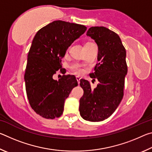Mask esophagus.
I'll return each mask as SVG.
<instances>
[{
    "mask_svg": "<svg viewBox=\"0 0 152 152\" xmlns=\"http://www.w3.org/2000/svg\"><path fill=\"white\" fill-rule=\"evenodd\" d=\"M76 80H77V81H78V84H79L80 80V77H78V76H76Z\"/></svg>",
    "mask_w": 152,
    "mask_h": 152,
    "instance_id": "34e87169",
    "label": "esophagus"
}]
</instances>
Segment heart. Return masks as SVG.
I'll return each mask as SVG.
<instances>
[{
	"label": "heart",
	"mask_w": 152,
	"mask_h": 152,
	"mask_svg": "<svg viewBox=\"0 0 152 152\" xmlns=\"http://www.w3.org/2000/svg\"><path fill=\"white\" fill-rule=\"evenodd\" d=\"M92 44H94V43H92V42H87V43H85V45H84V47L91 45ZM72 68L73 70L75 71V72L76 74H82V73L84 72V70H82V69L79 66V65H78V64H74V65L72 66Z\"/></svg>",
	"instance_id": "b5f03b06"
}]
</instances>
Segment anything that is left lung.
Returning a JSON list of instances; mask_svg holds the SVG:
<instances>
[{"label": "left lung", "instance_id": "8db88e82", "mask_svg": "<svg viewBox=\"0 0 152 152\" xmlns=\"http://www.w3.org/2000/svg\"><path fill=\"white\" fill-rule=\"evenodd\" d=\"M86 35L94 40L99 48V63L90 76L99 83L92 90L88 80H80L84 94L80 99V114L86 121H102L115 112L123 97L127 73L126 50L119 36L108 28L92 27Z\"/></svg>", "mask_w": 152, "mask_h": 152}]
</instances>
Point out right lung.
<instances>
[{
	"instance_id": "add662e5",
	"label": "right lung",
	"mask_w": 152,
	"mask_h": 152,
	"mask_svg": "<svg viewBox=\"0 0 152 152\" xmlns=\"http://www.w3.org/2000/svg\"><path fill=\"white\" fill-rule=\"evenodd\" d=\"M86 29L82 25L54 20L33 38L24 76L25 88L31 107L43 118L60 117L65 100L78 86L74 75H64L58 80H53V75L61 68L67 49Z\"/></svg>"
}]
</instances>
